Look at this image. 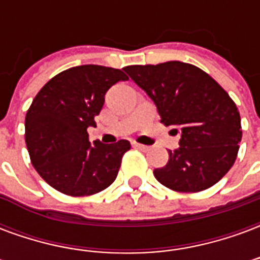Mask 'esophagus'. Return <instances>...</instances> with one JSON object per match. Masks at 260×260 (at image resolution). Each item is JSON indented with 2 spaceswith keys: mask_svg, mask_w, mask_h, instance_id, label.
<instances>
[{
  "mask_svg": "<svg viewBox=\"0 0 260 260\" xmlns=\"http://www.w3.org/2000/svg\"><path fill=\"white\" fill-rule=\"evenodd\" d=\"M132 145H134V147L139 149V150H143V152H146L147 149H149V146H145V145H141V143H136V142H134Z\"/></svg>",
  "mask_w": 260,
  "mask_h": 260,
  "instance_id": "obj_1",
  "label": "esophagus"
}]
</instances>
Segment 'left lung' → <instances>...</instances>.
<instances>
[{"label":"left lung","instance_id":"1","mask_svg":"<svg viewBox=\"0 0 260 260\" xmlns=\"http://www.w3.org/2000/svg\"><path fill=\"white\" fill-rule=\"evenodd\" d=\"M124 71L153 100L166 126L180 132V147L153 174L177 192L213 186L233 167L240 149L241 118L229 93L192 64L169 61Z\"/></svg>","mask_w":260,"mask_h":260}]
</instances>
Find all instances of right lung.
<instances>
[{
  "instance_id": "1",
  "label": "right lung",
  "mask_w": 260,
  "mask_h": 260,
  "mask_svg": "<svg viewBox=\"0 0 260 260\" xmlns=\"http://www.w3.org/2000/svg\"><path fill=\"white\" fill-rule=\"evenodd\" d=\"M128 76L121 69L79 65L65 69L43 86L27 110L25 141L33 167L54 189L87 196L117 178L131 143L89 141L107 90Z\"/></svg>"
}]
</instances>
